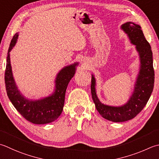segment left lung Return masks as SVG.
Listing matches in <instances>:
<instances>
[{
    "label": "left lung",
    "mask_w": 159,
    "mask_h": 159,
    "mask_svg": "<svg viewBox=\"0 0 159 159\" xmlns=\"http://www.w3.org/2000/svg\"><path fill=\"white\" fill-rule=\"evenodd\" d=\"M120 29L125 32L132 45H135L139 57V70L134 89L125 104L120 106L105 105L96 94V80L92 74V97L96 110L102 117L112 122H125L134 118L144 108L153 91L154 71L151 46L145 39L141 26L133 22L123 24Z\"/></svg>",
    "instance_id": "left-lung-1"
}]
</instances>
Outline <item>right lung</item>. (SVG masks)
I'll list each match as a JSON object with an SVG mask.
<instances>
[{"mask_svg": "<svg viewBox=\"0 0 159 159\" xmlns=\"http://www.w3.org/2000/svg\"><path fill=\"white\" fill-rule=\"evenodd\" d=\"M18 33L14 36L8 49L5 74V88L8 98L23 117L34 124L52 123L60 116L63 110L67 87L76 73L79 63L75 62L58 71L54 80V89L51 94L39 99L25 97L18 88L12 72L10 52L17 42Z\"/></svg>", "mask_w": 159, "mask_h": 159, "instance_id": "obj_1", "label": "right lung"}]
</instances>
